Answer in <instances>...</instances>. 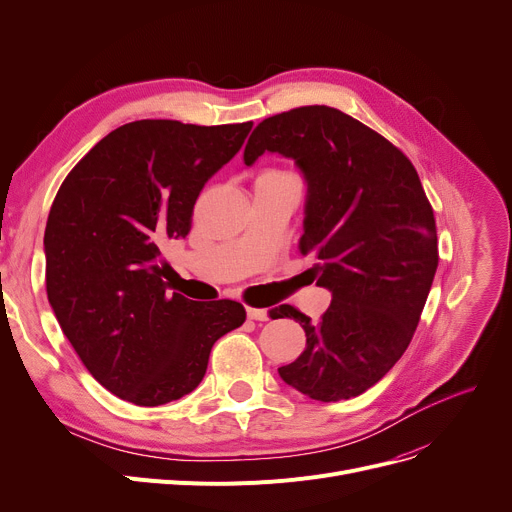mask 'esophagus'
Here are the masks:
<instances>
[{
    "instance_id": "esophagus-1",
    "label": "esophagus",
    "mask_w": 512,
    "mask_h": 512,
    "mask_svg": "<svg viewBox=\"0 0 512 512\" xmlns=\"http://www.w3.org/2000/svg\"><path fill=\"white\" fill-rule=\"evenodd\" d=\"M247 315H249V319H255V321L270 319V315H267V309H259V307H251V305H247Z\"/></svg>"
}]
</instances>
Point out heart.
<instances>
[{
  "label": "heart",
  "mask_w": 512,
  "mask_h": 512,
  "mask_svg": "<svg viewBox=\"0 0 512 512\" xmlns=\"http://www.w3.org/2000/svg\"><path fill=\"white\" fill-rule=\"evenodd\" d=\"M270 172H280V170H270Z\"/></svg>",
  "instance_id": "b5f03b06"
}]
</instances>
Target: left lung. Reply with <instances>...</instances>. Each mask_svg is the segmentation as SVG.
Instances as JSON below:
<instances>
[{"label":"left lung","mask_w":512,"mask_h":512,"mask_svg":"<svg viewBox=\"0 0 512 512\" xmlns=\"http://www.w3.org/2000/svg\"><path fill=\"white\" fill-rule=\"evenodd\" d=\"M265 151L297 161L307 178L303 255L332 303L317 324L292 305L270 311L305 330L297 361L280 378L321 402L363 394L407 351L438 270V232L411 159L380 132L328 105L265 118L245 164ZM313 272V270H311Z\"/></svg>","instance_id":"obj_1"}]
</instances>
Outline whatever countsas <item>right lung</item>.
I'll return each mask as SVG.
<instances>
[{
	"label": "right lung",
	"mask_w": 512,
	"mask_h": 512,
	"mask_svg": "<svg viewBox=\"0 0 512 512\" xmlns=\"http://www.w3.org/2000/svg\"><path fill=\"white\" fill-rule=\"evenodd\" d=\"M253 122L137 120L103 137L64 178L45 226V286L93 378L139 407L193 392L215 340L245 324L236 301L170 292L164 251L191 232L205 182Z\"/></svg>",
	"instance_id": "obj_1"
}]
</instances>
